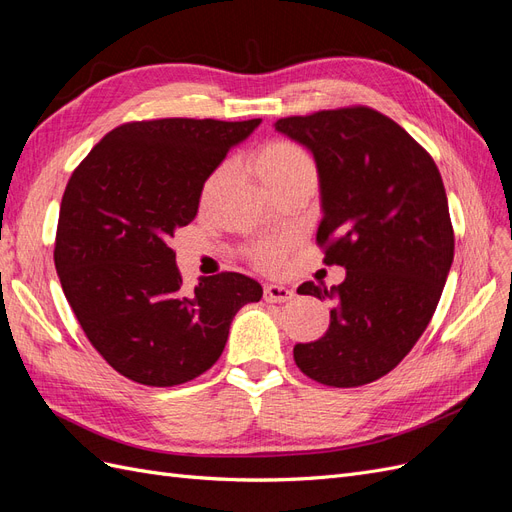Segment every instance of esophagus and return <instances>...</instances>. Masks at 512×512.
Returning a JSON list of instances; mask_svg holds the SVG:
<instances>
[{
    "instance_id": "34e87169",
    "label": "esophagus",
    "mask_w": 512,
    "mask_h": 512,
    "mask_svg": "<svg viewBox=\"0 0 512 512\" xmlns=\"http://www.w3.org/2000/svg\"><path fill=\"white\" fill-rule=\"evenodd\" d=\"M294 299V290L280 284H267L265 286V301L269 303H288Z\"/></svg>"
}]
</instances>
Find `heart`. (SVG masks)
<instances>
[{"label":"heart","instance_id":"obj_1","mask_svg":"<svg viewBox=\"0 0 512 512\" xmlns=\"http://www.w3.org/2000/svg\"><path fill=\"white\" fill-rule=\"evenodd\" d=\"M254 168L260 181L267 185V188L280 190L286 185L294 183H312L316 185L318 179V166L305 147L299 143L288 141V138H277V141H269L262 145L256 156H254ZM230 175V164L224 162L215 166L209 177L203 183V190H200V203L205 207L211 205L215 196L220 194L224 183ZM297 243V239L290 235L273 237V239H262L252 245V260L258 267L265 269H277L286 260L288 252Z\"/></svg>","mask_w":512,"mask_h":512}]
</instances>
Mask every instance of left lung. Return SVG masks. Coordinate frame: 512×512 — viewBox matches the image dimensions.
Wrapping results in <instances>:
<instances>
[{"instance_id":"left-lung-1","label":"left lung","mask_w":512,"mask_h":512,"mask_svg":"<svg viewBox=\"0 0 512 512\" xmlns=\"http://www.w3.org/2000/svg\"><path fill=\"white\" fill-rule=\"evenodd\" d=\"M275 130L314 153L324 213L316 241L327 265L346 269L339 286H299L333 307L327 333L294 346V363L337 389L369 384L423 335L453 265L440 170L404 128L367 106L284 117Z\"/></svg>"}]
</instances>
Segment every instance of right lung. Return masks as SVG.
Segmentation results:
<instances>
[{
  "label": "right lung",
  "instance_id": "obj_1",
  "mask_svg": "<svg viewBox=\"0 0 512 512\" xmlns=\"http://www.w3.org/2000/svg\"><path fill=\"white\" fill-rule=\"evenodd\" d=\"M260 119H153L108 132L76 166L59 207L55 269L87 339L121 376L175 386L207 371L230 322L262 286L241 273L183 288L170 239L200 190Z\"/></svg>",
  "mask_w": 512,
  "mask_h": 512
}]
</instances>
